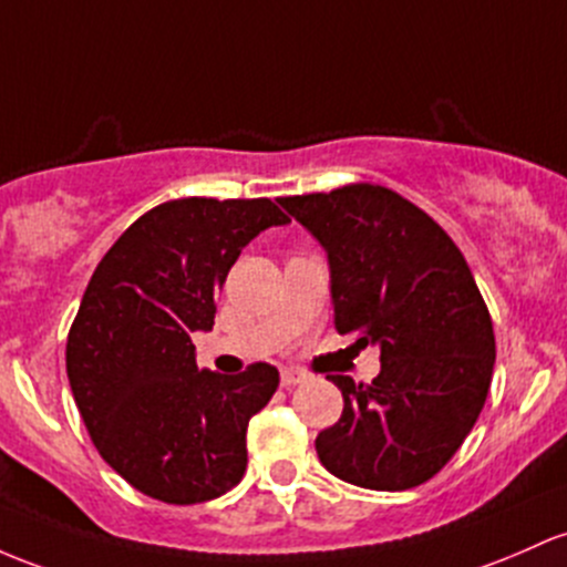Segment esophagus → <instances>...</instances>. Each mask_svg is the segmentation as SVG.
<instances>
[{
  "instance_id": "esophagus-1",
  "label": "esophagus",
  "mask_w": 567,
  "mask_h": 567,
  "mask_svg": "<svg viewBox=\"0 0 567 567\" xmlns=\"http://www.w3.org/2000/svg\"><path fill=\"white\" fill-rule=\"evenodd\" d=\"M301 382H307V374H301V371L296 369L282 371V388H293V384H301Z\"/></svg>"
}]
</instances>
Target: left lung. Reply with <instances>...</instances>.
Returning <instances> with one entry per match:
<instances>
[{
  "mask_svg": "<svg viewBox=\"0 0 567 567\" xmlns=\"http://www.w3.org/2000/svg\"><path fill=\"white\" fill-rule=\"evenodd\" d=\"M279 204L326 247L336 331L377 344L382 360L371 384L328 377L344 412L317 435V457L365 489L425 484L476 425L493 382V320L474 274L431 215L382 185Z\"/></svg>",
  "mask_w": 567,
  "mask_h": 567,
  "instance_id": "left-lung-1",
  "label": "left lung"
}]
</instances>
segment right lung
I'll list each match as a JSON object with an SVG mask.
<instances>
[{
  "label": "right lung",
  "mask_w": 567,
  "mask_h": 567,
  "mask_svg": "<svg viewBox=\"0 0 567 567\" xmlns=\"http://www.w3.org/2000/svg\"><path fill=\"white\" fill-rule=\"evenodd\" d=\"M285 223L271 198H174L99 260L66 339V377L99 455L140 493L193 506L245 476L247 425L279 371H198L190 336L213 331L241 247Z\"/></svg>",
  "instance_id": "obj_1"
}]
</instances>
